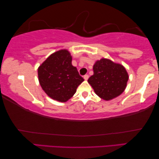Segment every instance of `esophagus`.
<instances>
[{
  "label": "esophagus",
  "instance_id": "1",
  "mask_svg": "<svg viewBox=\"0 0 159 159\" xmlns=\"http://www.w3.org/2000/svg\"><path fill=\"white\" fill-rule=\"evenodd\" d=\"M88 78H89V75H84V79L85 80H88Z\"/></svg>",
  "mask_w": 159,
  "mask_h": 159
}]
</instances>
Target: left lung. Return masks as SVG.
I'll return each instance as SVG.
<instances>
[{
  "mask_svg": "<svg viewBox=\"0 0 159 159\" xmlns=\"http://www.w3.org/2000/svg\"><path fill=\"white\" fill-rule=\"evenodd\" d=\"M93 70L88 82L100 98L108 101L124 92L129 77L123 66L102 58L96 62Z\"/></svg>",
  "mask_w": 159,
  "mask_h": 159,
  "instance_id": "left-lung-1",
  "label": "left lung"
}]
</instances>
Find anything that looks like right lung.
Returning a JSON list of instances; mask_svg holds the SVG:
<instances>
[{
  "instance_id": "add662e5",
  "label": "right lung",
  "mask_w": 159,
  "mask_h": 159,
  "mask_svg": "<svg viewBox=\"0 0 159 159\" xmlns=\"http://www.w3.org/2000/svg\"><path fill=\"white\" fill-rule=\"evenodd\" d=\"M38 76L46 94L61 102L70 99L84 81L77 67L72 65V56L67 50L51 54L39 67Z\"/></svg>"
}]
</instances>
